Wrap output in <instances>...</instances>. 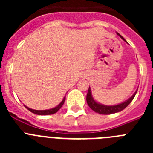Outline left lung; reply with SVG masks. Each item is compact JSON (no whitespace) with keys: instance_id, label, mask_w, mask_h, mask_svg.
Returning a JSON list of instances; mask_svg holds the SVG:
<instances>
[{"instance_id":"1","label":"left lung","mask_w":153,"mask_h":153,"mask_svg":"<svg viewBox=\"0 0 153 153\" xmlns=\"http://www.w3.org/2000/svg\"><path fill=\"white\" fill-rule=\"evenodd\" d=\"M117 34H118L123 40H125V39H124L121 35L119 34L118 33H117ZM137 90L138 89L136 90V92L133 93V95H132L130 98L128 99L127 100H126L125 102H121V103L117 104V105H114V106H106V105L99 103L97 101H95V100L93 99V96H92L91 89H90V87H89L88 93H87V95H86V102H87V104H88V106L90 107V109H92L93 111L99 113V114H113V113H118V112L123 110V109L132 102V100H133L135 96H136V93H137Z\"/></svg>"}]
</instances>
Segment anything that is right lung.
Instances as JSON below:
<instances>
[{
    "instance_id": "obj_1",
    "label": "right lung",
    "mask_w": 153,
    "mask_h": 153,
    "mask_svg": "<svg viewBox=\"0 0 153 153\" xmlns=\"http://www.w3.org/2000/svg\"><path fill=\"white\" fill-rule=\"evenodd\" d=\"M65 100H66V97H63V100L60 102V103L59 104L58 106H56V107L54 108H52V109H45V110H36V109H30V108L27 107V106H25V107H26L29 111H30L31 113H34V114L41 115V116H43V115H51V114H54V113H56V112H57L58 110L62 107V106H63V103H64L65 102Z\"/></svg>"
}]
</instances>
